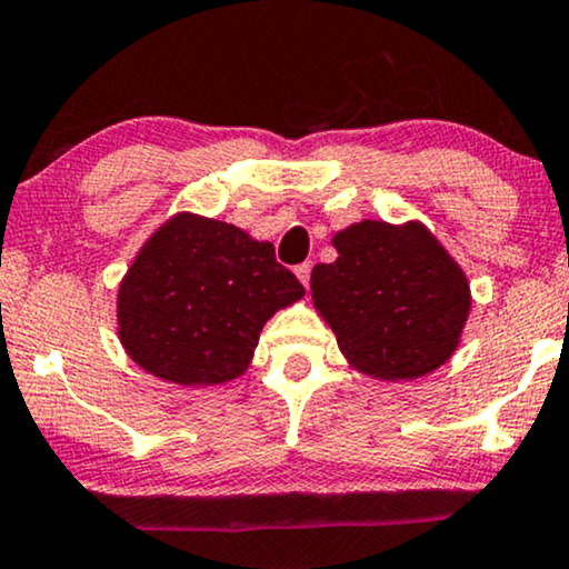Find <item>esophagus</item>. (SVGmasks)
Returning a JSON list of instances; mask_svg holds the SVG:
<instances>
[{"label":"esophagus","mask_w":569,"mask_h":569,"mask_svg":"<svg viewBox=\"0 0 569 569\" xmlns=\"http://www.w3.org/2000/svg\"><path fill=\"white\" fill-rule=\"evenodd\" d=\"M296 277L303 282V287H308V282H311V261L296 266Z\"/></svg>","instance_id":"obj_1"}]
</instances>
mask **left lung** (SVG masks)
<instances>
[{"instance_id": "left-lung-1", "label": "left lung", "mask_w": 569, "mask_h": 569, "mask_svg": "<svg viewBox=\"0 0 569 569\" xmlns=\"http://www.w3.org/2000/svg\"><path fill=\"white\" fill-rule=\"evenodd\" d=\"M311 298L340 353L375 380H417L451 359L472 308L467 273L422 221L363 219L332 237Z\"/></svg>"}]
</instances>
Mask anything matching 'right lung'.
Listing matches in <instances>:
<instances>
[{"label":"right lung","mask_w":569,"mask_h":569,"mask_svg":"<svg viewBox=\"0 0 569 569\" xmlns=\"http://www.w3.org/2000/svg\"><path fill=\"white\" fill-rule=\"evenodd\" d=\"M303 296L271 242L181 210L147 237L118 284V340L158 380L223 385L248 371L266 321Z\"/></svg>","instance_id":"obj_1"}]
</instances>
